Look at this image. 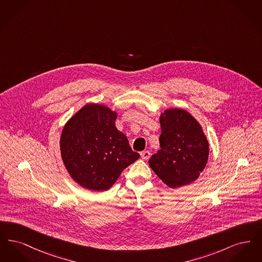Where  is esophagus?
<instances>
[{"mask_svg": "<svg viewBox=\"0 0 262 262\" xmlns=\"http://www.w3.org/2000/svg\"><path fill=\"white\" fill-rule=\"evenodd\" d=\"M140 156H141L142 159L147 160L150 156H151V153H150V151H147V150H146V151H142V152L140 153Z\"/></svg>", "mask_w": 262, "mask_h": 262, "instance_id": "34e87169", "label": "esophagus"}]
</instances>
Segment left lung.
Masks as SVG:
<instances>
[{
	"label": "left lung",
	"mask_w": 262,
	"mask_h": 262,
	"mask_svg": "<svg viewBox=\"0 0 262 262\" xmlns=\"http://www.w3.org/2000/svg\"><path fill=\"white\" fill-rule=\"evenodd\" d=\"M160 147L150 158V168L171 188L184 187L199 179L209 156V142L198 120L181 108L160 115Z\"/></svg>",
	"instance_id": "obj_1"
}]
</instances>
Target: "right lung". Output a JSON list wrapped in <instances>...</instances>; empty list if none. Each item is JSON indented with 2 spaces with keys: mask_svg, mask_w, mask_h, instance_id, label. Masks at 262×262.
I'll return each mask as SVG.
<instances>
[{
  "mask_svg": "<svg viewBox=\"0 0 262 262\" xmlns=\"http://www.w3.org/2000/svg\"><path fill=\"white\" fill-rule=\"evenodd\" d=\"M117 113L109 107L89 103L66 123L60 138L62 163L80 187L107 190L139 154L115 125Z\"/></svg>",
  "mask_w": 262,
  "mask_h": 262,
  "instance_id": "1",
  "label": "right lung"
}]
</instances>
